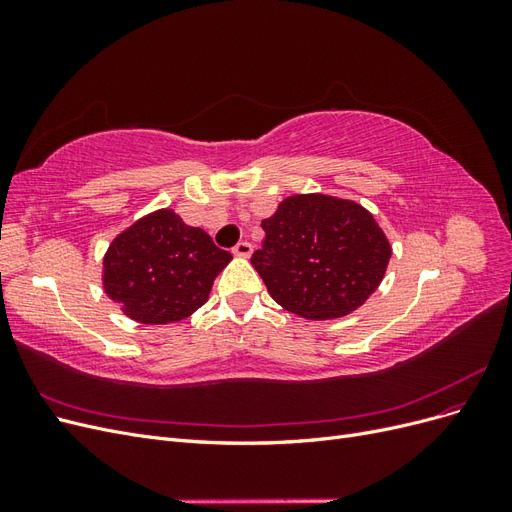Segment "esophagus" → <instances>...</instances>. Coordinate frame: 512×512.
<instances>
[{
	"label": "esophagus",
	"mask_w": 512,
	"mask_h": 512,
	"mask_svg": "<svg viewBox=\"0 0 512 512\" xmlns=\"http://www.w3.org/2000/svg\"><path fill=\"white\" fill-rule=\"evenodd\" d=\"M252 243H247V241H239L235 247H232V254L235 256H239V258H250L252 256Z\"/></svg>",
	"instance_id": "34e87169"
}]
</instances>
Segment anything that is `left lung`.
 I'll list each match as a JSON object with an SVG mask.
<instances>
[{
    "label": "left lung",
    "instance_id": "obj_1",
    "mask_svg": "<svg viewBox=\"0 0 512 512\" xmlns=\"http://www.w3.org/2000/svg\"><path fill=\"white\" fill-rule=\"evenodd\" d=\"M252 267L275 303L305 320L359 309L380 286L391 243L363 205L329 194H292L262 220Z\"/></svg>",
    "mask_w": 512,
    "mask_h": 512
}]
</instances>
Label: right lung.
Instances as JSON below:
<instances>
[{
    "instance_id": "obj_1",
    "label": "right lung",
    "mask_w": 512,
    "mask_h": 512,
    "mask_svg": "<svg viewBox=\"0 0 512 512\" xmlns=\"http://www.w3.org/2000/svg\"><path fill=\"white\" fill-rule=\"evenodd\" d=\"M230 260L203 228L188 226L173 209H158L108 245L102 288L128 318L170 324L207 303L213 280Z\"/></svg>"
}]
</instances>
